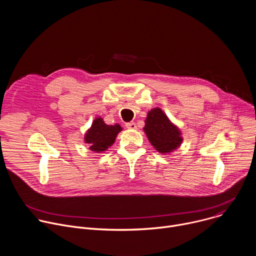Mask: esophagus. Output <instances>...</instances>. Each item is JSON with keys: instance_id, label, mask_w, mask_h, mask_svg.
I'll use <instances>...</instances> for the list:
<instances>
[{"instance_id": "1", "label": "esophagus", "mask_w": 256, "mask_h": 256, "mask_svg": "<svg viewBox=\"0 0 256 256\" xmlns=\"http://www.w3.org/2000/svg\"><path fill=\"white\" fill-rule=\"evenodd\" d=\"M126 128H128V130H136V124L134 122L126 124Z\"/></svg>"}]
</instances>
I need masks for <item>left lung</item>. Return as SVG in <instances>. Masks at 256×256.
<instances>
[{
	"label": "left lung",
	"mask_w": 256,
	"mask_h": 256,
	"mask_svg": "<svg viewBox=\"0 0 256 256\" xmlns=\"http://www.w3.org/2000/svg\"><path fill=\"white\" fill-rule=\"evenodd\" d=\"M144 132L154 148L161 154L176 150L182 142L181 132L160 108H153L144 120Z\"/></svg>",
	"instance_id": "obj_1"
}]
</instances>
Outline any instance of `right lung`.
Returning <instances> with one entry per match:
<instances>
[{
  "label": "right lung",
  "instance_id": "obj_1",
  "mask_svg": "<svg viewBox=\"0 0 256 256\" xmlns=\"http://www.w3.org/2000/svg\"><path fill=\"white\" fill-rule=\"evenodd\" d=\"M120 124L108 126L101 118H95L91 128L85 134V142L93 152H103L114 144L118 134L122 130Z\"/></svg>",
  "mask_w": 256,
  "mask_h": 256
}]
</instances>
